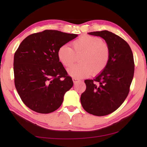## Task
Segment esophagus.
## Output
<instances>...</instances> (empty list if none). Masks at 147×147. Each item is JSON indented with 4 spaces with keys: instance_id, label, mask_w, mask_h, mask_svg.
I'll return each mask as SVG.
<instances>
[{
    "instance_id": "obj_1",
    "label": "esophagus",
    "mask_w": 147,
    "mask_h": 147,
    "mask_svg": "<svg viewBox=\"0 0 147 147\" xmlns=\"http://www.w3.org/2000/svg\"><path fill=\"white\" fill-rule=\"evenodd\" d=\"M72 79H73V81L74 84H76L77 82L79 81V79L77 78H73Z\"/></svg>"
}]
</instances>
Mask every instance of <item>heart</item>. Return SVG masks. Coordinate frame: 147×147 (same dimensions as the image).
<instances>
[{"label":"heart","mask_w":147,"mask_h":147,"mask_svg":"<svg viewBox=\"0 0 147 147\" xmlns=\"http://www.w3.org/2000/svg\"><path fill=\"white\" fill-rule=\"evenodd\" d=\"M73 50L67 45L59 47L58 58L65 67H70L76 61V57L81 55L80 62L68 69L71 76L84 78L92 73L94 76L102 73L108 65L109 49L108 45L98 37L81 36L73 42Z\"/></svg>","instance_id":"heart-1"}]
</instances>
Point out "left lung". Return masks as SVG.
Segmentation results:
<instances>
[{
    "mask_svg": "<svg viewBox=\"0 0 147 147\" xmlns=\"http://www.w3.org/2000/svg\"><path fill=\"white\" fill-rule=\"evenodd\" d=\"M106 41L109 59L104 70L93 80H86V89L80 102L87 112L104 116L117 109L130 91L134 74V61L130 47L117 35L102 30L88 33Z\"/></svg>",
    "mask_w": 147,
    "mask_h": 147,
    "instance_id": "8db88e82",
    "label": "left lung"
}]
</instances>
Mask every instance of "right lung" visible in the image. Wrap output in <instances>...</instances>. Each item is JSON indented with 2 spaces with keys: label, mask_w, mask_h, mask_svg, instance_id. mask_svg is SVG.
<instances>
[{
  "label": "right lung",
  "mask_w": 147,
  "mask_h": 147,
  "mask_svg": "<svg viewBox=\"0 0 147 147\" xmlns=\"http://www.w3.org/2000/svg\"><path fill=\"white\" fill-rule=\"evenodd\" d=\"M78 36L45 30L27 36L14 54L16 88L22 101L36 112L58 109L73 82L58 58V51Z\"/></svg>",
  "instance_id": "add662e5"
}]
</instances>
